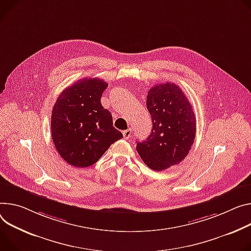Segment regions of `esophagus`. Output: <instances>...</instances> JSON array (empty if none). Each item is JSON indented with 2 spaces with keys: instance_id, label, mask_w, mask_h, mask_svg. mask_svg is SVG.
<instances>
[{
  "instance_id": "34e87169",
  "label": "esophagus",
  "mask_w": 251,
  "mask_h": 251,
  "mask_svg": "<svg viewBox=\"0 0 251 251\" xmlns=\"http://www.w3.org/2000/svg\"><path fill=\"white\" fill-rule=\"evenodd\" d=\"M130 136H131V129L123 131V137H124V139H129Z\"/></svg>"
}]
</instances>
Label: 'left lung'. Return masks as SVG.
<instances>
[{
	"instance_id": "1",
	"label": "left lung",
	"mask_w": 251,
	"mask_h": 251,
	"mask_svg": "<svg viewBox=\"0 0 251 251\" xmlns=\"http://www.w3.org/2000/svg\"><path fill=\"white\" fill-rule=\"evenodd\" d=\"M152 119L148 138L136 144L143 162L161 171L179 164L189 153L196 133V118L185 94L176 84H157L147 95Z\"/></svg>"
}]
</instances>
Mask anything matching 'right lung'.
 <instances>
[{
	"instance_id": "obj_1",
	"label": "right lung",
	"mask_w": 251,
	"mask_h": 251,
	"mask_svg": "<svg viewBox=\"0 0 251 251\" xmlns=\"http://www.w3.org/2000/svg\"><path fill=\"white\" fill-rule=\"evenodd\" d=\"M107 86L99 78H85L65 89L56 100L52 139L60 156L74 167L93 165L114 142L123 138L113 126L111 113L101 104Z\"/></svg>"
}]
</instances>
